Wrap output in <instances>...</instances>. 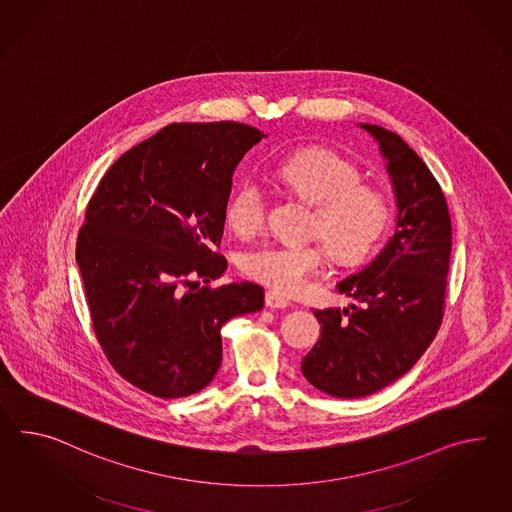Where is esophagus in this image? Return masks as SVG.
I'll return each instance as SVG.
<instances>
[{
  "label": "esophagus",
  "instance_id": "obj_1",
  "mask_svg": "<svg viewBox=\"0 0 512 512\" xmlns=\"http://www.w3.org/2000/svg\"><path fill=\"white\" fill-rule=\"evenodd\" d=\"M288 305L290 303L281 294H277L274 290L266 292V307L268 309H287Z\"/></svg>",
  "mask_w": 512,
  "mask_h": 512
}]
</instances>
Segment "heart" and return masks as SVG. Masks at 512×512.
Instances as JSON below:
<instances>
[{"mask_svg":"<svg viewBox=\"0 0 512 512\" xmlns=\"http://www.w3.org/2000/svg\"><path fill=\"white\" fill-rule=\"evenodd\" d=\"M277 177L314 203L311 233L324 240L331 257L342 264L361 261L388 222L385 196L361 185L359 168L335 151H298L283 159ZM268 196L261 183L246 179L227 205V222L240 235H253L266 220ZM325 251L318 242H281L253 246L240 255V270L283 294H300L322 272Z\"/></svg>","mask_w":512,"mask_h":512,"instance_id":"obj_1","label":"heart"}]
</instances>
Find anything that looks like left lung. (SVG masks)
I'll return each instance as SVG.
<instances>
[{
	"label": "left lung",
	"mask_w": 512,
	"mask_h": 512,
	"mask_svg": "<svg viewBox=\"0 0 512 512\" xmlns=\"http://www.w3.org/2000/svg\"><path fill=\"white\" fill-rule=\"evenodd\" d=\"M359 127L385 159L396 227L372 261L337 283L359 305L312 311L322 333L301 359L312 387L344 399L387 387L424 355L442 322L451 253L448 203L424 161L385 127Z\"/></svg>",
	"instance_id": "left-lung-1"
}]
</instances>
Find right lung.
Segmentation results:
<instances>
[{"instance_id": "1", "label": "right lung", "mask_w": 512, "mask_h": 512, "mask_svg": "<svg viewBox=\"0 0 512 512\" xmlns=\"http://www.w3.org/2000/svg\"><path fill=\"white\" fill-rule=\"evenodd\" d=\"M266 135L238 122L166 125L101 177L75 248L101 348L131 385L185 398L222 364V325L264 307L255 283L190 287L224 275L233 174Z\"/></svg>"}]
</instances>
